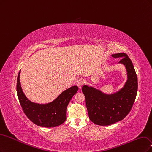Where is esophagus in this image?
<instances>
[{"mask_svg":"<svg viewBox=\"0 0 152 152\" xmlns=\"http://www.w3.org/2000/svg\"><path fill=\"white\" fill-rule=\"evenodd\" d=\"M84 84V81L82 79V78H79L77 79V80L76 81V85L77 86L80 88H81V86Z\"/></svg>","mask_w":152,"mask_h":152,"instance_id":"obj_1","label":"esophagus"}]
</instances>
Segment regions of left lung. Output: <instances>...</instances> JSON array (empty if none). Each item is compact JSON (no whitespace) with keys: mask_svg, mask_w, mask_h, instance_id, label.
Wrapping results in <instances>:
<instances>
[{"mask_svg":"<svg viewBox=\"0 0 152 152\" xmlns=\"http://www.w3.org/2000/svg\"><path fill=\"white\" fill-rule=\"evenodd\" d=\"M112 56L121 57L119 63L126 67L128 79L124 87L110 95L91 86L82 87L89 118L96 125L109 126L125 118L132 109L138 91V77L128 56L125 53H119Z\"/></svg>","mask_w":152,"mask_h":152,"instance_id":"8db88e82","label":"left lung"}]
</instances>
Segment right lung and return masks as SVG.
<instances>
[{"mask_svg": "<svg viewBox=\"0 0 152 152\" xmlns=\"http://www.w3.org/2000/svg\"><path fill=\"white\" fill-rule=\"evenodd\" d=\"M17 79V94L20 105L28 118L34 124L45 128H53L62 124L66 119V109L72 97L78 90L73 86L64 91L56 99L48 104H40L27 99L22 90L19 75Z\"/></svg>", "mask_w": 152, "mask_h": 152, "instance_id": "right-lung-1", "label": "right lung"}]
</instances>
